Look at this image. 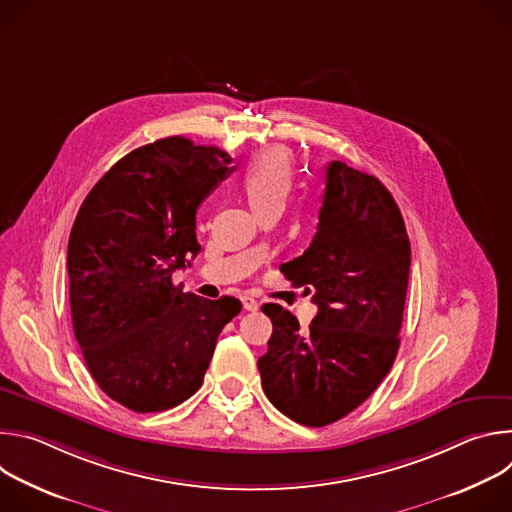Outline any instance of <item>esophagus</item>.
<instances>
[{
	"instance_id": "34e87169",
	"label": "esophagus",
	"mask_w": 512,
	"mask_h": 512,
	"mask_svg": "<svg viewBox=\"0 0 512 512\" xmlns=\"http://www.w3.org/2000/svg\"><path fill=\"white\" fill-rule=\"evenodd\" d=\"M241 304H243V310H247V312H255L259 308V302L255 298H251V296H243Z\"/></svg>"
}]
</instances>
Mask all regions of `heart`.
<instances>
[{
  "label": "heart",
  "mask_w": 512,
  "mask_h": 512,
  "mask_svg": "<svg viewBox=\"0 0 512 512\" xmlns=\"http://www.w3.org/2000/svg\"><path fill=\"white\" fill-rule=\"evenodd\" d=\"M291 160L283 148H269L257 154L243 174V188L257 210L285 200L291 188Z\"/></svg>",
  "instance_id": "1"
}]
</instances>
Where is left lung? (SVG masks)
Here are the masks:
<instances>
[{"mask_svg": "<svg viewBox=\"0 0 512 512\" xmlns=\"http://www.w3.org/2000/svg\"><path fill=\"white\" fill-rule=\"evenodd\" d=\"M411 245L391 192L371 174L330 162L318 233L279 271L312 291L308 330L277 304L257 362L267 399L289 419L322 427L367 401L391 371L409 283Z\"/></svg>", "mask_w": 512, "mask_h": 512, "instance_id": "left-lung-1", "label": "left lung"}]
</instances>
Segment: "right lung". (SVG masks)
I'll use <instances>...</instances> for the list:
<instances>
[{"instance_id":"right-lung-1","label":"right lung","mask_w":512,"mask_h":512,"mask_svg":"<svg viewBox=\"0 0 512 512\" xmlns=\"http://www.w3.org/2000/svg\"><path fill=\"white\" fill-rule=\"evenodd\" d=\"M231 162L180 135L141 145L93 186L72 225V328L97 385L135 413L192 397L241 312L235 298L210 302L172 283L200 253L196 210Z\"/></svg>"}]
</instances>
